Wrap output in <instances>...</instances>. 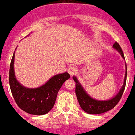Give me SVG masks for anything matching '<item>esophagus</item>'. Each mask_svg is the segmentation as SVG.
<instances>
[{
	"label": "esophagus",
	"mask_w": 135,
	"mask_h": 135,
	"mask_svg": "<svg viewBox=\"0 0 135 135\" xmlns=\"http://www.w3.org/2000/svg\"><path fill=\"white\" fill-rule=\"evenodd\" d=\"M68 72L69 73V74L70 75V76H73V75H74L77 73V69L75 68V67H70L68 69Z\"/></svg>",
	"instance_id": "esophagus-1"
}]
</instances>
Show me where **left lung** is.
<instances>
[{
  "instance_id": "8db88e82",
  "label": "left lung",
  "mask_w": 135,
  "mask_h": 135,
  "mask_svg": "<svg viewBox=\"0 0 135 135\" xmlns=\"http://www.w3.org/2000/svg\"><path fill=\"white\" fill-rule=\"evenodd\" d=\"M113 47L118 51L121 55V57L125 59L121 46L117 42H115ZM127 65H126L125 78H124V84L122 86L121 90L119 91V92L116 94V96L113 97L110 100H105V101L94 100L92 97H91L86 92V91L83 89V87L81 86V84L78 82L77 78H75L74 76L73 80L75 82V94H76L77 99H78V103H79V105L81 106V108L89 114H100V113H103L105 112L108 111L110 110L113 108L118 104L119 100H121L122 94L124 93L125 86H126V82H127Z\"/></svg>"
}]
</instances>
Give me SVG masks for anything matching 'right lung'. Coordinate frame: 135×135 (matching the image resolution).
Masks as SVG:
<instances>
[{
    "mask_svg": "<svg viewBox=\"0 0 135 135\" xmlns=\"http://www.w3.org/2000/svg\"><path fill=\"white\" fill-rule=\"evenodd\" d=\"M14 54L9 69V85L17 105L22 110L32 115H44L52 109L57 93L64 82L70 78L69 73H64L53 76L38 88L30 89L22 86L14 75Z\"/></svg>",
    "mask_w": 135,
    "mask_h": 135,
    "instance_id": "right-lung-1",
    "label": "right lung"
}]
</instances>
